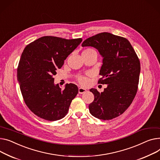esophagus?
<instances>
[{
  "mask_svg": "<svg viewBox=\"0 0 160 160\" xmlns=\"http://www.w3.org/2000/svg\"><path fill=\"white\" fill-rule=\"evenodd\" d=\"M86 92H87V90L86 89H84L83 88H78V93L79 94H83V93H86Z\"/></svg>",
  "mask_w": 160,
  "mask_h": 160,
  "instance_id": "esophagus-1",
  "label": "esophagus"
}]
</instances>
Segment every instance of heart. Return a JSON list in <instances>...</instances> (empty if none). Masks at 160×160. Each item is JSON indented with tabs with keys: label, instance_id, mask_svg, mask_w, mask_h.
Here are the masks:
<instances>
[{
	"label": "heart",
	"instance_id": "1",
	"mask_svg": "<svg viewBox=\"0 0 160 160\" xmlns=\"http://www.w3.org/2000/svg\"><path fill=\"white\" fill-rule=\"evenodd\" d=\"M91 51H94L92 49H87L85 51H83V52H91ZM78 81L82 85H86L88 83V79L84 77H80L78 78Z\"/></svg>",
	"mask_w": 160,
	"mask_h": 160
}]
</instances>
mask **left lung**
I'll return each mask as SVG.
<instances>
[{
	"label": "left lung",
	"mask_w": 160,
	"mask_h": 160,
	"mask_svg": "<svg viewBox=\"0 0 160 160\" xmlns=\"http://www.w3.org/2000/svg\"><path fill=\"white\" fill-rule=\"evenodd\" d=\"M82 47L97 49L103 58L98 83L108 84L103 92L91 89L94 101L89 105L90 113L100 120H109L123 114L138 91L140 63L129 41L103 32L87 38Z\"/></svg>",
	"instance_id": "left-lung-1"
}]
</instances>
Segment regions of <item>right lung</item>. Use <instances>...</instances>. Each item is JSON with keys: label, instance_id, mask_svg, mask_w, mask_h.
Instances as JSON below:
<instances>
[{"label": "right lung", "instance_id": "right-lung-1", "mask_svg": "<svg viewBox=\"0 0 160 160\" xmlns=\"http://www.w3.org/2000/svg\"><path fill=\"white\" fill-rule=\"evenodd\" d=\"M82 41L45 36L31 42L24 49L17 69V80L28 108L48 121L63 118L78 92L75 84L62 90L53 76L64 60Z\"/></svg>", "mask_w": 160, "mask_h": 160}]
</instances>
